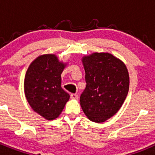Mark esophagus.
I'll list each match as a JSON object with an SVG mask.
<instances>
[{
  "label": "esophagus",
  "instance_id": "1",
  "mask_svg": "<svg viewBox=\"0 0 155 155\" xmlns=\"http://www.w3.org/2000/svg\"><path fill=\"white\" fill-rule=\"evenodd\" d=\"M71 98H72V99H78V95L77 94H71Z\"/></svg>",
  "mask_w": 155,
  "mask_h": 155
}]
</instances>
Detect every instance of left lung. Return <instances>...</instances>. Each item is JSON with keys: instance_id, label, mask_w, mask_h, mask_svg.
<instances>
[{"instance_id": "left-lung-1", "label": "left lung", "mask_w": 155, "mask_h": 155, "mask_svg": "<svg viewBox=\"0 0 155 155\" xmlns=\"http://www.w3.org/2000/svg\"><path fill=\"white\" fill-rule=\"evenodd\" d=\"M86 87L81 106L91 121L102 123L114 116L124 104L130 78L125 64L108 53H94L82 59Z\"/></svg>"}]
</instances>
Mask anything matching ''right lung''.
Returning a JSON list of instances; mask_svg holds the SVG:
<instances>
[{"label": "right lung", "instance_id": "add662e5", "mask_svg": "<svg viewBox=\"0 0 155 155\" xmlns=\"http://www.w3.org/2000/svg\"><path fill=\"white\" fill-rule=\"evenodd\" d=\"M65 64L55 55L37 57L30 64L25 78V94L35 112L49 120L61 114L70 95L61 87V74Z\"/></svg>", "mask_w": 155, "mask_h": 155}]
</instances>
